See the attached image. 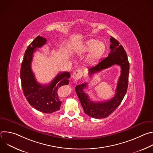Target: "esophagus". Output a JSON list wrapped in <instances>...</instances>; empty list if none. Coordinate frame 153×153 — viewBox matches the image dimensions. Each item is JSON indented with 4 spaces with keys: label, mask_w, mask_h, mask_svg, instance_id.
I'll return each instance as SVG.
<instances>
[{
    "label": "esophagus",
    "mask_w": 153,
    "mask_h": 153,
    "mask_svg": "<svg viewBox=\"0 0 153 153\" xmlns=\"http://www.w3.org/2000/svg\"><path fill=\"white\" fill-rule=\"evenodd\" d=\"M83 76V72L80 70H76L73 74V78L74 79V80H79L82 78Z\"/></svg>",
    "instance_id": "obj_1"
}]
</instances>
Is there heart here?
<instances>
[{
    "label": "heart",
    "mask_w": 153,
    "mask_h": 153,
    "mask_svg": "<svg viewBox=\"0 0 153 153\" xmlns=\"http://www.w3.org/2000/svg\"><path fill=\"white\" fill-rule=\"evenodd\" d=\"M106 49L105 44L102 42H98L97 40L91 39L87 40L82 48V52L91 53L87 57V62L93 65L98 62L102 57Z\"/></svg>",
    "instance_id": "b5f03b06"
}]
</instances>
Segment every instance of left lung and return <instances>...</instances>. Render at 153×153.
<instances>
[{
    "mask_svg": "<svg viewBox=\"0 0 153 153\" xmlns=\"http://www.w3.org/2000/svg\"><path fill=\"white\" fill-rule=\"evenodd\" d=\"M110 42L111 51L108 56L95 66L88 68V71L89 76L91 77L95 73L113 65H119L121 67V73L118 80L115 96L107 101L94 102L90 100L88 95L83 91L87 88V83L78 85L75 88L85 113L95 119L105 118L113 113L122 102L128 88L129 63L126 53L122 45L116 39L111 36Z\"/></svg>",
    "mask_w": 153,
    "mask_h": 153,
    "instance_id": "8db88e82",
    "label": "left lung"
}]
</instances>
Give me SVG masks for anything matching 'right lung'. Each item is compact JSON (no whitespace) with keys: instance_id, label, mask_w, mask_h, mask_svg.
Segmentation results:
<instances>
[{"instance_id":"obj_1","label":"right lung","mask_w":153,"mask_h":153,"mask_svg":"<svg viewBox=\"0 0 153 153\" xmlns=\"http://www.w3.org/2000/svg\"><path fill=\"white\" fill-rule=\"evenodd\" d=\"M46 43L45 38L38 36L28 47L21 65L20 79L22 88L28 103L42 113H53L60 110L62 102L58 96V90L60 86L69 83L70 74L60 73L48 85H41L37 82L31 67L33 53Z\"/></svg>"}]
</instances>
